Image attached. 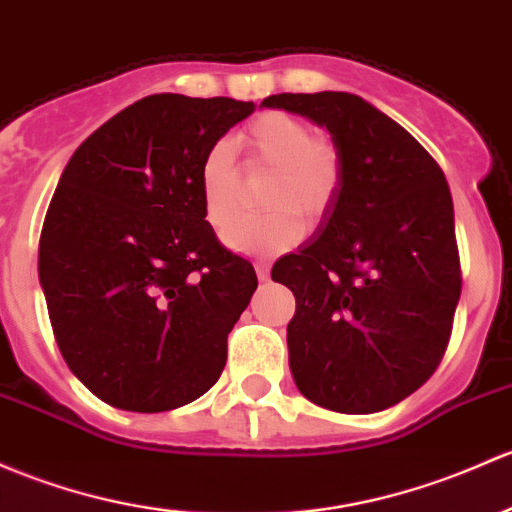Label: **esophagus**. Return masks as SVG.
<instances>
[{
    "mask_svg": "<svg viewBox=\"0 0 512 512\" xmlns=\"http://www.w3.org/2000/svg\"><path fill=\"white\" fill-rule=\"evenodd\" d=\"M255 270H257V277H260L262 282H267V279H270V265H267V262H257Z\"/></svg>",
    "mask_w": 512,
    "mask_h": 512,
    "instance_id": "1",
    "label": "esophagus"
}]
</instances>
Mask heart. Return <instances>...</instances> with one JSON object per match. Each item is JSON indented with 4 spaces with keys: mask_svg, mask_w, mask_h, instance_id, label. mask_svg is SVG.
<instances>
[{
    "mask_svg": "<svg viewBox=\"0 0 512 512\" xmlns=\"http://www.w3.org/2000/svg\"><path fill=\"white\" fill-rule=\"evenodd\" d=\"M252 166L272 169L265 203L272 208L257 218H235L225 228V245L242 255H277L297 245L301 220L326 213L341 181V152L328 137L314 134L306 120L270 110L257 115L242 134ZM235 147L230 139L211 144L198 169L203 215L213 228H223L238 206Z\"/></svg>",
    "mask_w": 512,
    "mask_h": 512,
    "instance_id": "b5f03b06",
    "label": "heart"
}]
</instances>
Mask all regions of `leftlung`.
Returning a JSON list of instances; mask_svg holds the SVG:
<instances>
[{"label": "left lung", "instance_id": "left-lung-1", "mask_svg": "<svg viewBox=\"0 0 512 512\" xmlns=\"http://www.w3.org/2000/svg\"><path fill=\"white\" fill-rule=\"evenodd\" d=\"M262 105L326 127L341 152L316 238L272 270L297 299L287 326L294 383L326 410H387L432 378L461 297L444 171L358 95L279 93Z\"/></svg>", "mask_w": 512, "mask_h": 512}]
</instances>
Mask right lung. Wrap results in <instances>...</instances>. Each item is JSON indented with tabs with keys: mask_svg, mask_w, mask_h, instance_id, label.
<instances>
[{
	"mask_svg": "<svg viewBox=\"0 0 512 512\" xmlns=\"http://www.w3.org/2000/svg\"><path fill=\"white\" fill-rule=\"evenodd\" d=\"M255 102L161 93L95 129L43 220L39 279L68 368L129 412L188 405L220 378L257 289L203 215L198 169Z\"/></svg>",
	"mask_w": 512,
	"mask_h": 512,
	"instance_id": "right-lung-1",
	"label": "right lung"
}]
</instances>
